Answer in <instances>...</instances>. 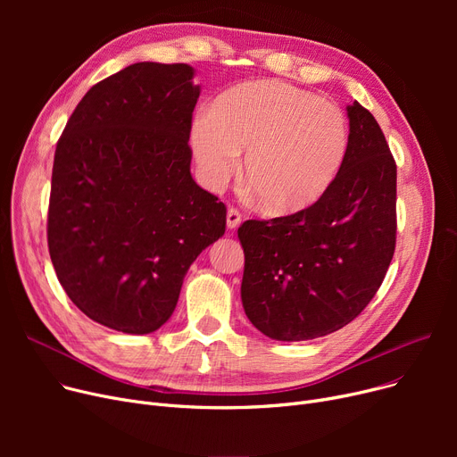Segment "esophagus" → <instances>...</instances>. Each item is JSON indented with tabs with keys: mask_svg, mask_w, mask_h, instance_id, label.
<instances>
[{
	"mask_svg": "<svg viewBox=\"0 0 457 457\" xmlns=\"http://www.w3.org/2000/svg\"><path fill=\"white\" fill-rule=\"evenodd\" d=\"M241 220H243V216H241V212H238V209L229 207L228 209V216H226L228 229H237L238 226H241Z\"/></svg>",
	"mask_w": 457,
	"mask_h": 457,
	"instance_id": "1",
	"label": "esophagus"
}]
</instances>
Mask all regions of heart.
Here are the masks:
<instances>
[{"label":"heart","instance_id":"b5f03b06","mask_svg":"<svg viewBox=\"0 0 457 457\" xmlns=\"http://www.w3.org/2000/svg\"><path fill=\"white\" fill-rule=\"evenodd\" d=\"M200 181L222 188L241 166L261 209L291 216L315 207L337 181L350 150L345 112L281 81H253L222 94L192 120Z\"/></svg>","mask_w":457,"mask_h":457}]
</instances>
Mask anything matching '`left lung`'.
<instances>
[{
  "mask_svg": "<svg viewBox=\"0 0 457 457\" xmlns=\"http://www.w3.org/2000/svg\"><path fill=\"white\" fill-rule=\"evenodd\" d=\"M350 150L328 195L303 212L238 228L241 298L250 322L276 341L324 337L378 293L396 245V162L376 118L346 107Z\"/></svg>",
  "mask_w": 457,
  "mask_h": 457,
  "instance_id": "left-lung-1",
  "label": "left lung"
}]
</instances>
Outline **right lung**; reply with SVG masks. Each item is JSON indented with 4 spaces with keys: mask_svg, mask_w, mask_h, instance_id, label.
I'll list each match as a JSON object with an SVG mask.
<instances>
[{
    "mask_svg": "<svg viewBox=\"0 0 457 457\" xmlns=\"http://www.w3.org/2000/svg\"><path fill=\"white\" fill-rule=\"evenodd\" d=\"M188 64L135 62L94 85L57 142L47 246L83 313L146 335L172 317L195 259L226 231V205L190 176Z\"/></svg>",
    "mask_w": 457,
    "mask_h": 457,
    "instance_id": "obj_1",
    "label": "right lung"
}]
</instances>
